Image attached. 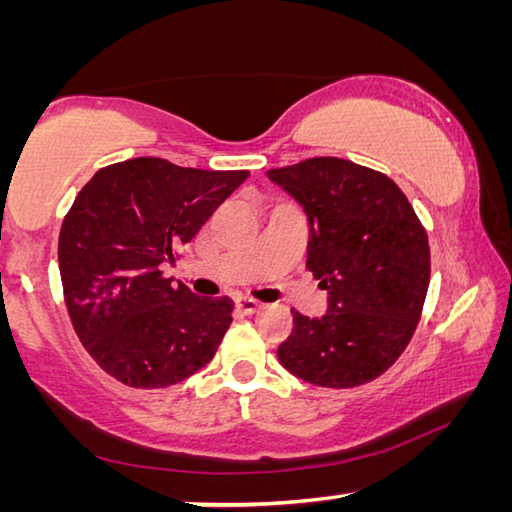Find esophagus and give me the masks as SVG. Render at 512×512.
Instances as JSON below:
<instances>
[{
  "label": "esophagus",
  "instance_id": "34e87169",
  "mask_svg": "<svg viewBox=\"0 0 512 512\" xmlns=\"http://www.w3.org/2000/svg\"><path fill=\"white\" fill-rule=\"evenodd\" d=\"M235 302H237V309L244 311V314H255V311L262 307V302L255 300V298H250V296H237Z\"/></svg>",
  "mask_w": 512,
  "mask_h": 512
}]
</instances>
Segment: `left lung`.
I'll list each match as a JSON object with an SVG mask.
<instances>
[{"label":"left lung","mask_w":512,"mask_h":512,"mask_svg":"<svg viewBox=\"0 0 512 512\" xmlns=\"http://www.w3.org/2000/svg\"><path fill=\"white\" fill-rule=\"evenodd\" d=\"M266 176L309 221L307 268L327 291V314L293 309L277 348L291 375L354 388L397 361L418 327L429 289V239L391 178L341 158H309Z\"/></svg>","instance_id":"obj_1"}]
</instances>
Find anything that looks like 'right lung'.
Returning <instances> with one entry per match:
<instances>
[{"instance_id":"obj_1","label":"right lung","mask_w":512,"mask_h":512,"mask_svg":"<svg viewBox=\"0 0 512 512\" xmlns=\"http://www.w3.org/2000/svg\"><path fill=\"white\" fill-rule=\"evenodd\" d=\"M248 176L133 158L76 196L58 237L60 280L74 332L110 377L167 388L212 361L235 302L194 296L162 268Z\"/></svg>"}]
</instances>
